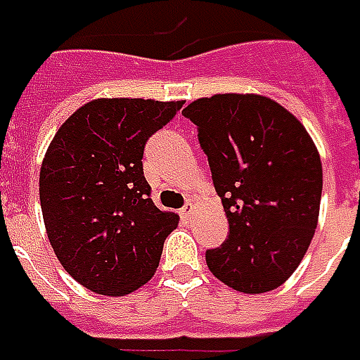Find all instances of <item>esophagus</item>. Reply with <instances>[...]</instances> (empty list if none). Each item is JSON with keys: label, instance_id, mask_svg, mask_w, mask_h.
<instances>
[{"label": "esophagus", "instance_id": "esophagus-1", "mask_svg": "<svg viewBox=\"0 0 360 360\" xmlns=\"http://www.w3.org/2000/svg\"><path fill=\"white\" fill-rule=\"evenodd\" d=\"M179 215H181V219L185 221V223H187V221H191V215H193V206H191V204H187L185 207H181Z\"/></svg>", "mask_w": 360, "mask_h": 360}]
</instances>
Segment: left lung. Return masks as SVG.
Segmentation results:
<instances>
[{
	"instance_id": "left-lung-1",
	"label": "left lung",
	"mask_w": 360,
	"mask_h": 360,
	"mask_svg": "<svg viewBox=\"0 0 360 360\" xmlns=\"http://www.w3.org/2000/svg\"><path fill=\"white\" fill-rule=\"evenodd\" d=\"M183 114L198 129L229 219L227 240L206 252L207 267L244 294L278 288L303 259L319 221L315 143L294 114L262 95L198 98Z\"/></svg>"
}]
</instances>
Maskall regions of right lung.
I'll return each mask as SVG.
<instances>
[{
    "instance_id": "1",
    "label": "right lung",
    "mask_w": 360,
    "mask_h": 360,
    "mask_svg": "<svg viewBox=\"0 0 360 360\" xmlns=\"http://www.w3.org/2000/svg\"><path fill=\"white\" fill-rule=\"evenodd\" d=\"M183 101L97 98L60 126L39 172L47 236L72 278L103 295H126L153 278L179 217L160 212L143 173L150 135Z\"/></svg>"
}]
</instances>
